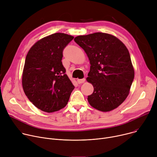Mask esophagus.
Wrapping results in <instances>:
<instances>
[{
	"label": "esophagus",
	"mask_w": 157,
	"mask_h": 157,
	"mask_svg": "<svg viewBox=\"0 0 157 157\" xmlns=\"http://www.w3.org/2000/svg\"><path fill=\"white\" fill-rule=\"evenodd\" d=\"M78 84H82V83L84 82L85 81V78H82V79H78Z\"/></svg>",
	"instance_id": "obj_1"
}]
</instances>
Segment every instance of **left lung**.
<instances>
[{
    "label": "left lung",
    "instance_id": "1",
    "mask_svg": "<svg viewBox=\"0 0 157 157\" xmlns=\"http://www.w3.org/2000/svg\"><path fill=\"white\" fill-rule=\"evenodd\" d=\"M74 40L85 50L91 64L86 78L94 87L88 96L90 105L102 112L116 109L128 96L134 77L128 48L116 36L100 32Z\"/></svg>",
    "mask_w": 157,
    "mask_h": 157
}]
</instances>
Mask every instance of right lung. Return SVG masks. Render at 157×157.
<instances>
[{"label":"right lung","mask_w":157,"mask_h":157,"mask_svg":"<svg viewBox=\"0 0 157 157\" xmlns=\"http://www.w3.org/2000/svg\"><path fill=\"white\" fill-rule=\"evenodd\" d=\"M74 36L56 33L38 41L26 57L22 85L25 95L41 110L64 108L75 86L62 65V52Z\"/></svg>","instance_id":"1"}]
</instances>
